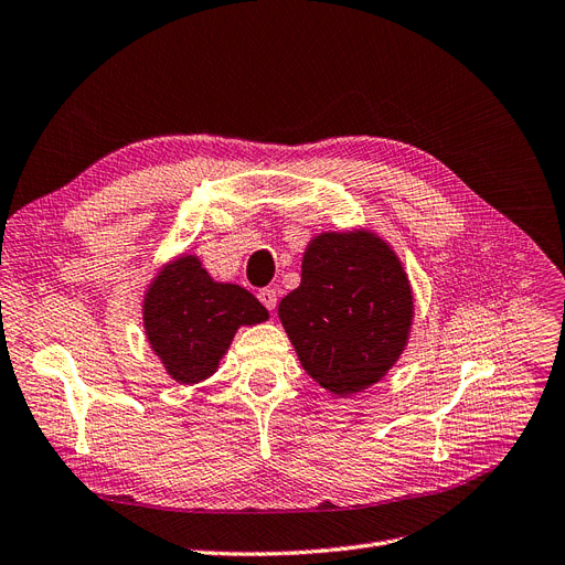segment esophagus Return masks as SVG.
Returning a JSON list of instances; mask_svg holds the SVG:
<instances>
[{
	"label": "esophagus",
	"mask_w": 565,
	"mask_h": 565,
	"mask_svg": "<svg viewBox=\"0 0 565 565\" xmlns=\"http://www.w3.org/2000/svg\"><path fill=\"white\" fill-rule=\"evenodd\" d=\"M259 301L264 303V308H268V310H276V303H278V297H276V289H268V287H264V289H259Z\"/></svg>",
	"instance_id": "34e87169"
}]
</instances>
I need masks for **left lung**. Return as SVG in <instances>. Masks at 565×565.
<instances>
[{
	"instance_id": "obj_1",
	"label": "left lung",
	"mask_w": 565,
	"mask_h": 565,
	"mask_svg": "<svg viewBox=\"0 0 565 565\" xmlns=\"http://www.w3.org/2000/svg\"><path fill=\"white\" fill-rule=\"evenodd\" d=\"M278 315L306 373L348 396L396 364L408 341L413 291L387 243L369 232H331L308 245L301 285Z\"/></svg>"
}]
</instances>
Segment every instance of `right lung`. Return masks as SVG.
I'll use <instances>...</instances> for the list:
<instances>
[{
  "label": "right lung",
  "instance_id": "obj_1",
  "mask_svg": "<svg viewBox=\"0 0 565 565\" xmlns=\"http://www.w3.org/2000/svg\"><path fill=\"white\" fill-rule=\"evenodd\" d=\"M268 310L250 291L215 282L192 255L160 270L143 301L146 335L169 375L183 385L215 373L241 324H257Z\"/></svg>",
  "mask_w": 565,
  "mask_h": 565
}]
</instances>
